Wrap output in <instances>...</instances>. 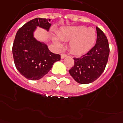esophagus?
<instances>
[{
	"label": "esophagus",
	"instance_id": "obj_1",
	"mask_svg": "<svg viewBox=\"0 0 123 123\" xmlns=\"http://www.w3.org/2000/svg\"><path fill=\"white\" fill-rule=\"evenodd\" d=\"M66 56H67V55L61 54V58H62V59H63L64 58H65Z\"/></svg>",
	"mask_w": 123,
	"mask_h": 123
}]
</instances>
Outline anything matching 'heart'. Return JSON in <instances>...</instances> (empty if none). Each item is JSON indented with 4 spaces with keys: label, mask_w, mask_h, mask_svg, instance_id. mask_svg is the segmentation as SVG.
<instances>
[{
    "label": "heart",
    "mask_w": 123,
    "mask_h": 123,
    "mask_svg": "<svg viewBox=\"0 0 123 123\" xmlns=\"http://www.w3.org/2000/svg\"><path fill=\"white\" fill-rule=\"evenodd\" d=\"M59 38L53 37V41L58 48L62 47V42H69V48L75 55H83L94 46L96 41V31L85 26H70L65 27L57 33Z\"/></svg>",
    "instance_id": "obj_1"
}]
</instances>
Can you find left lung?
<instances>
[{"mask_svg": "<svg viewBox=\"0 0 123 123\" xmlns=\"http://www.w3.org/2000/svg\"><path fill=\"white\" fill-rule=\"evenodd\" d=\"M96 44L87 54L74 58V66L69 70L70 75L81 84L92 83L101 75L105 68L109 55V43L105 34L96 27Z\"/></svg>", "mask_w": 123, "mask_h": 123, "instance_id": "left-lung-1", "label": "left lung"}]
</instances>
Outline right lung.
I'll return each instance as SVG.
<instances>
[{
	"instance_id": "obj_1",
	"label": "right lung",
	"mask_w": 123,
	"mask_h": 123,
	"mask_svg": "<svg viewBox=\"0 0 123 123\" xmlns=\"http://www.w3.org/2000/svg\"><path fill=\"white\" fill-rule=\"evenodd\" d=\"M51 19L35 18L24 24L16 33L12 46L14 63L19 73L28 80H37L50 70L60 55L51 52L45 43L37 40V27L48 32Z\"/></svg>"
}]
</instances>
